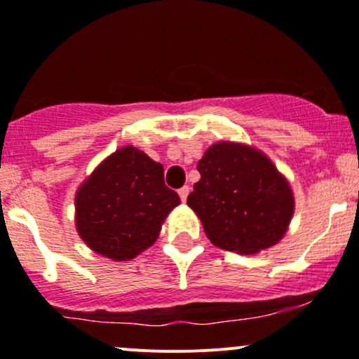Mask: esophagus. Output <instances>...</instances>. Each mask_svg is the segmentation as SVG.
<instances>
[{
    "label": "esophagus",
    "mask_w": 359,
    "mask_h": 359,
    "mask_svg": "<svg viewBox=\"0 0 359 359\" xmlns=\"http://www.w3.org/2000/svg\"><path fill=\"white\" fill-rule=\"evenodd\" d=\"M189 192H191V187L189 186H184V187H180V189H179V196H180V199H182L184 203H186V199H187V196H189Z\"/></svg>",
    "instance_id": "1"
}]
</instances>
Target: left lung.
<instances>
[{"mask_svg":"<svg viewBox=\"0 0 359 359\" xmlns=\"http://www.w3.org/2000/svg\"><path fill=\"white\" fill-rule=\"evenodd\" d=\"M201 179L187 205L203 222L215 246L255 252L277 244L294 213L287 180L259 151L218 142L198 161Z\"/></svg>","mask_w":359,"mask_h":359,"instance_id":"1","label":"left lung"}]
</instances>
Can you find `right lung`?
Returning a JSON list of instances; mask_svg holds the SVG:
<instances>
[{"mask_svg":"<svg viewBox=\"0 0 359 359\" xmlns=\"http://www.w3.org/2000/svg\"><path fill=\"white\" fill-rule=\"evenodd\" d=\"M179 203V194L165 186L163 165L127 146L107 158L77 191L75 225L93 251L127 262L156 241Z\"/></svg>","mask_w":359,"mask_h":359,"instance_id":"obj_1","label":"right lung"}]
</instances>
